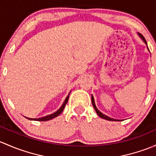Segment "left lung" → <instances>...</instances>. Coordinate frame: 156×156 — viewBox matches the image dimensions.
<instances>
[{
	"label": "left lung",
	"mask_w": 156,
	"mask_h": 156,
	"mask_svg": "<svg viewBox=\"0 0 156 156\" xmlns=\"http://www.w3.org/2000/svg\"><path fill=\"white\" fill-rule=\"evenodd\" d=\"M137 34H138V36H139L141 38V40H142V41H144V43H145V44L147 45V41H146V40H145V38H144V37L143 36V35L141 34L138 33V32H137ZM147 49H148V46H147ZM148 50H149V49H148ZM149 51H150V50H149ZM91 103H92V105H93V107H94V110H95L96 113H97L98 115L99 116L101 117V118L104 119H106V120H109V121H119V120L114 119L110 118V117H109V116H107V115H104V113H102L101 112L99 111L98 109V108H97V107H96L95 103H94V97H93L92 95H91Z\"/></svg>",
	"instance_id": "8db88e82"
}]
</instances>
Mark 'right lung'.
Masks as SVG:
<instances>
[{
	"label": "right lung",
	"mask_w": 156,
	"mask_h": 156,
	"mask_svg": "<svg viewBox=\"0 0 156 156\" xmlns=\"http://www.w3.org/2000/svg\"><path fill=\"white\" fill-rule=\"evenodd\" d=\"M68 98H69V94H68V96L66 98V99H65V102H64V104H62V107H61L60 108L57 110V111L55 112L54 113H52V114H50V115H46V116H43V117H41V118H38V119L28 118V117H26V118L28 119H30V120H34V121H48V120L52 119L57 117L58 115H59L61 113H62V112H63L64 109H65V105H66L67 101H68Z\"/></svg>",
	"instance_id": "right-lung-1"
}]
</instances>
